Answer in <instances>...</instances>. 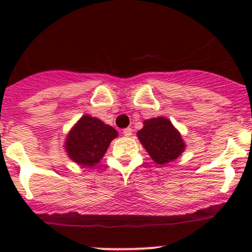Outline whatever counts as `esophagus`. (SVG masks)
<instances>
[{
  "label": "esophagus",
  "mask_w": 252,
  "mask_h": 252,
  "mask_svg": "<svg viewBox=\"0 0 252 252\" xmlns=\"http://www.w3.org/2000/svg\"><path fill=\"white\" fill-rule=\"evenodd\" d=\"M131 133H133V129H131V128H126V129H123V135H124V136H130Z\"/></svg>",
  "instance_id": "obj_1"
}]
</instances>
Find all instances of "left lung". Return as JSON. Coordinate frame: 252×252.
Wrapping results in <instances>:
<instances>
[{
    "mask_svg": "<svg viewBox=\"0 0 252 252\" xmlns=\"http://www.w3.org/2000/svg\"><path fill=\"white\" fill-rule=\"evenodd\" d=\"M136 135L150 157L161 166L175 161L187 146L178 129L164 117L144 121V126Z\"/></svg>",
    "mask_w": 252,
    "mask_h": 252,
    "instance_id": "obj_1",
    "label": "left lung"
}]
</instances>
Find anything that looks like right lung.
<instances>
[{
  "instance_id": "obj_1",
  "label": "right lung",
  "mask_w": 252,
  "mask_h": 252,
  "mask_svg": "<svg viewBox=\"0 0 252 252\" xmlns=\"http://www.w3.org/2000/svg\"><path fill=\"white\" fill-rule=\"evenodd\" d=\"M118 136L113 126L101 119L84 114L73 126L64 141L68 157L83 167H94L101 161L111 141Z\"/></svg>"
}]
</instances>
